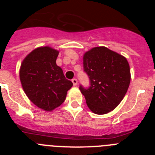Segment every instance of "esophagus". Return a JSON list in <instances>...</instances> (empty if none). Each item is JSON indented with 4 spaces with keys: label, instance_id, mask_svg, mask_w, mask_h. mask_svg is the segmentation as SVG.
<instances>
[{
    "label": "esophagus",
    "instance_id": "esophagus-1",
    "mask_svg": "<svg viewBox=\"0 0 155 155\" xmlns=\"http://www.w3.org/2000/svg\"><path fill=\"white\" fill-rule=\"evenodd\" d=\"M72 82H73V84L74 86H76L78 84V80L76 78H73L72 79Z\"/></svg>",
    "mask_w": 155,
    "mask_h": 155
}]
</instances>
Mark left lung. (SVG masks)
I'll list each match as a JSON object with an SVG mask.
<instances>
[{"instance_id":"8db88e82","label":"left lung","mask_w":155,"mask_h":155,"mask_svg":"<svg viewBox=\"0 0 155 155\" xmlns=\"http://www.w3.org/2000/svg\"><path fill=\"white\" fill-rule=\"evenodd\" d=\"M84 73L90 85L80 84L87 106L95 114L108 113L120 103L130 82L127 59L104 46L94 47L83 58Z\"/></svg>"}]
</instances>
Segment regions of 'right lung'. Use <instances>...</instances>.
I'll use <instances>...</instances> for the list:
<instances>
[{
  "instance_id": "right-lung-1",
  "label": "right lung",
  "mask_w": 155,
  "mask_h": 155,
  "mask_svg": "<svg viewBox=\"0 0 155 155\" xmlns=\"http://www.w3.org/2000/svg\"><path fill=\"white\" fill-rule=\"evenodd\" d=\"M58 54L48 46L37 48L25 58L20 69V80L26 95L46 111L60 106L73 85L56 64Z\"/></svg>"
}]
</instances>
